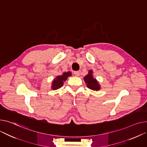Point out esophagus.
<instances>
[{
  "label": "esophagus",
  "instance_id": "obj_1",
  "mask_svg": "<svg viewBox=\"0 0 147 147\" xmlns=\"http://www.w3.org/2000/svg\"><path fill=\"white\" fill-rule=\"evenodd\" d=\"M74 74L75 76L76 77H79L80 76V72L78 71H74Z\"/></svg>",
  "mask_w": 147,
  "mask_h": 147
}]
</instances>
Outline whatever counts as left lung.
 I'll return each mask as SVG.
<instances>
[{"label": "left lung", "mask_w": 147, "mask_h": 147, "mask_svg": "<svg viewBox=\"0 0 147 147\" xmlns=\"http://www.w3.org/2000/svg\"><path fill=\"white\" fill-rule=\"evenodd\" d=\"M84 81L86 83L87 87L89 88L91 90L94 91H98L100 89V85L99 83V82L94 78L93 75V70H89L87 74L83 78Z\"/></svg>", "instance_id": "left-lung-1"}]
</instances>
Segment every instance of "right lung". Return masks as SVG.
I'll return each instance as SVG.
<instances>
[{
  "label": "right lung",
  "instance_id": "right-lung-1",
  "mask_svg": "<svg viewBox=\"0 0 147 147\" xmlns=\"http://www.w3.org/2000/svg\"><path fill=\"white\" fill-rule=\"evenodd\" d=\"M71 72L67 71L63 73L61 75L57 76L52 82L51 89L55 90L60 89L63 86L64 82L67 79V78L71 76Z\"/></svg>",
  "mask_w": 147,
  "mask_h": 147
}]
</instances>
